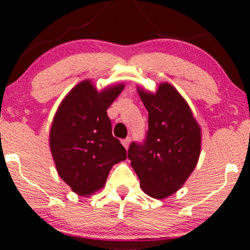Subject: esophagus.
I'll list each match as a JSON object with an SVG mask.
<instances>
[{"instance_id":"esophagus-1","label":"esophagus","mask_w":250,"mask_h":250,"mask_svg":"<svg viewBox=\"0 0 250 250\" xmlns=\"http://www.w3.org/2000/svg\"><path fill=\"white\" fill-rule=\"evenodd\" d=\"M129 143H130V139H129V137H127V139H125V140H122V145L125 149H128Z\"/></svg>"}]
</instances>
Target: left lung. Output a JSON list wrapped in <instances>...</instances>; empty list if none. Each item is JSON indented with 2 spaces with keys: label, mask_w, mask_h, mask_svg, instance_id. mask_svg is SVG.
<instances>
[{
  "label": "left lung",
  "mask_w": 250,
  "mask_h": 250,
  "mask_svg": "<svg viewBox=\"0 0 250 250\" xmlns=\"http://www.w3.org/2000/svg\"><path fill=\"white\" fill-rule=\"evenodd\" d=\"M139 94L148 110V130L142 143H130L128 159L142 190L165 199L179 190L196 167L201 130L173 85L162 83L155 94Z\"/></svg>",
  "instance_id": "1"
}]
</instances>
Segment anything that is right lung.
<instances>
[{"label":"right lung","mask_w":250,"mask_h":250,"mask_svg":"<svg viewBox=\"0 0 250 250\" xmlns=\"http://www.w3.org/2000/svg\"><path fill=\"white\" fill-rule=\"evenodd\" d=\"M125 85L97 93L90 81L73 88L60 104L50 129V150L57 173L76 194H91L104 186L115 163L127 157L111 134L107 109Z\"/></svg>","instance_id":"add662e5"}]
</instances>
